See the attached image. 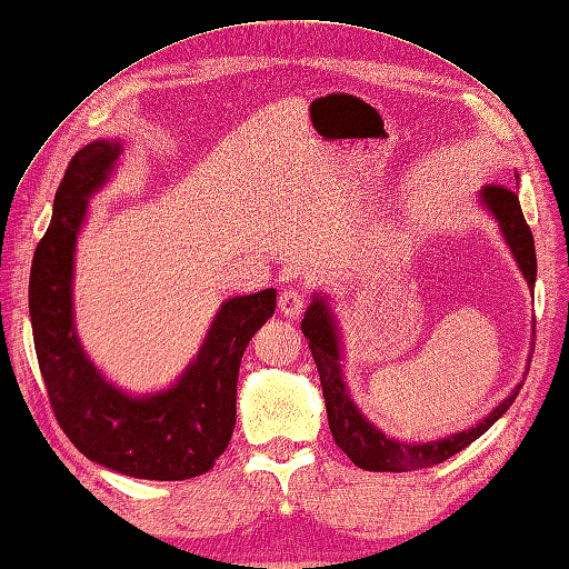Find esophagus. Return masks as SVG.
Segmentation results:
<instances>
[{
	"instance_id": "esophagus-1",
	"label": "esophagus",
	"mask_w": 569,
	"mask_h": 569,
	"mask_svg": "<svg viewBox=\"0 0 569 569\" xmlns=\"http://www.w3.org/2000/svg\"><path fill=\"white\" fill-rule=\"evenodd\" d=\"M278 308H280V312H282L284 317H289V320H297V317H299V315L303 312V308H306L303 293L297 291V289L282 291L280 299H278Z\"/></svg>"
}]
</instances>
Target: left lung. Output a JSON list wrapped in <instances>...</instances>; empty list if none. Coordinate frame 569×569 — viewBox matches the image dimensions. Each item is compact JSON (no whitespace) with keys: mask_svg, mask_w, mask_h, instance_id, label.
<instances>
[{"mask_svg":"<svg viewBox=\"0 0 569 569\" xmlns=\"http://www.w3.org/2000/svg\"><path fill=\"white\" fill-rule=\"evenodd\" d=\"M479 202L497 221L499 231H502V238L509 244L511 254L522 272V278H526L530 289H535V240L530 226L526 223V217H522L520 210L518 187H483L479 191ZM301 331L308 338V348L317 363V371H320L333 441L359 469L367 471H413L435 467L452 458L456 452L465 450L471 441L486 435V431L509 411V406L520 392V385L526 382V378H522L513 388V392L505 401H499L483 420L476 422V427L456 431V435L437 441H399L385 435V431H380L367 416H363L350 395L343 376V340H340V327L331 310L329 297L315 293L312 303L303 315Z\"/></svg>","mask_w":569,"mask_h":569,"instance_id":"8db88e82","label":"left lung"}]
</instances>
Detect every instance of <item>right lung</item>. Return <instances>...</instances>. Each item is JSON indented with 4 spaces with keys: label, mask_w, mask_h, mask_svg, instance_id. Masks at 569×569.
<instances>
[{
    "label": "right lung",
    "mask_w": 569,
    "mask_h": 569,
    "mask_svg": "<svg viewBox=\"0 0 569 569\" xmlns=\"http://www.w3.org/2000/svg\"><path fill=\"white\" fill-rule=\"evenodd\" d=\"M123 144L93 140L67 166L30 272V320L41 378L70 441L132 479L184 481L214 467L236 427L238 371L252 336L276 312V289L223 301L198 355L168 390L130 395L86 355L74 325V254L88 200L117 170Z\"/></svg>",
    "instance_id": "1"
}]
</instances>
